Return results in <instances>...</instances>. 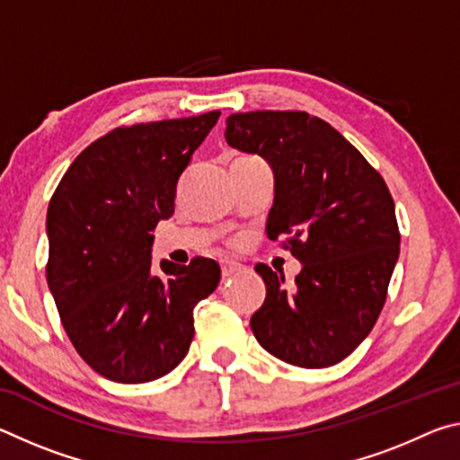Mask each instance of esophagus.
<instances>
[{"label": "esophagus", "instance_id": "obj_1", "mask_svg": "<svg viewBox=\"0 0 460 460\" xmlns=\"http://www.w3.org/2000/svg\"><path fill=\"white\" fill-rule=\"evenodd\" d=\"M241 270H243V266H241V263H237V261H221V274H223V278L235 276L237 271H241Z\"/></svg>", "mask_w": 460, "mask_h": 460}]
</instances>
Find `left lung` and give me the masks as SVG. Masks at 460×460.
Here are the masks:
<instances>
[{
	"instance_id": "obj_1",
	"label": "left lung",
	"mask_w": 460,
	"mask_h": 460,
	"mask_svg": "<svg viewBox=\"0 0 460 460\" xmlns=\"http://www.w3.org/2000/svg\"><path fill=\"white\" fill-rule=\"evenodd\" d=\"M225 139L274 170L268 237L286 235L302 263L288 288L266 263V300L252 316L260 345L306 369L351 355L377 323L400 255L395 205L384 178L337 129L306 111L227 118Z\"/></svg>"
}]
</instances>
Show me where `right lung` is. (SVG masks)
Listing matches in <instances>:
<instances>
[{
  "mask_svg": "<svg viewBox=\"0 0 460 460\" xmlns=\"http://www.w3.org/2000/svg\"><path fill=\"white\" fill-rule=\"evenodd\" d=\"M221 111L136 123L76 155L54 190L46 279L68 339L91 369L119 384L172 371L194 337V306L219 263L152 268V231L174 213L176 184Z\"/></svg>",
  "mask_w": 460,
  "mask_h": 460,
  "instance_id": "right-lung-1",
  "label": "right lung"
}]
</instances>
